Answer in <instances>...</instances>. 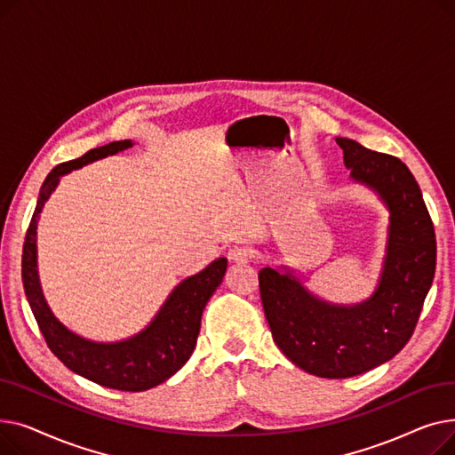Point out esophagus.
I'll return each instance as SVG.
<instances>
[{"instance_id": "1", "label": "esophagus", "mask_w": 455, "mask_h": 455, "mask_svg": "<svg viewBox=\"0 0 455 455\" xmlns=\"http://www.w3.org/2000/svg\"><path fill=\"white\" fill-rule=\"evenodd\" d=\"M254 258V251L245 245H235L228 251V259L235 261V264H247Z\"/></svg>"}]
</instances>
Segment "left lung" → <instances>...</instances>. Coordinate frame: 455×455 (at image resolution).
<instances>
[{"mask_svg": "<svg viewBox=\"0 0 455 455\" xmlns=\"http://www.w3.org/2000/svg\"><path fill=\"white\" fill-rule=\"evenodd\" d=\"M350 177L386 201L389 243L376 293L357 306H331L290 271L264 267L259 297L276 347L302 371L350 378L396 355L413 336L435 275V230L422 191L400 158L336 138Z\"/></svg>", "mask_w": 455, "mask_h": 455, "instance_id": "left-lung-1", "label": "left lung"}]
</instances>
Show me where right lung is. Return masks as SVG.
<instances>
[{
    "mask_svg": "<svg viewBox=\"0 0 455 455\" xmlns=\"http://www.w3.org/2000/svg\"><path fill=\"white\" fill-rule=\"evenodd\" d=\"M129 148H132L131 140L107 143L90 149L81 158L59 164L45 177L23 242L21 282L47 347L69 371L103 387L138 393L172 378L189 360L197 343L203 309L225 276L227 258H218L196 276L179 283L153 323L138 336L119 343L86 341L62 326L44 300L36 271V225L44 203L50 199L59 179L88 162Z\"/></svg>",
    "mask_w": 455,
    "mask_h": 455,
    "instance_id": "1",
    "label": "right lung"
}]
</instances>
